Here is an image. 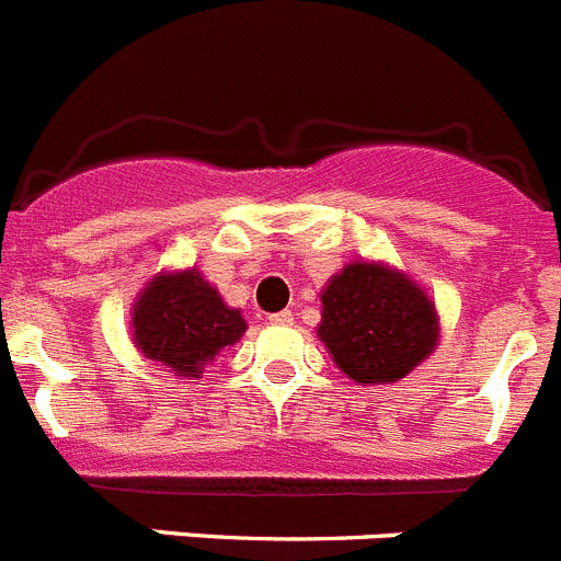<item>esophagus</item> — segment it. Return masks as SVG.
Returning <instances> with one entry per match:
<instances>
[{"instance_id":"esophagus-1","label":"esophagus","mask_w":561,"mask_h":561,"mask_svg":"<svg viewBox=\"0 0 561 561\" xmlns=\"http://www.w3.org/2000/svg\"><path fill=\"white\" fill-rule=\"evenodd\" d=\"M272 325H291L295 322V314L291 311H277V314H270Z\"/></svg>"}]
</instances>
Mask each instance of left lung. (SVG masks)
<instances>
[{"instance_id": "obj_1", "label": "left lung", "mask_w": 561, "mask_h": 561, "mask_svg": "<svg viewBox=\"0 0 561 561\" xmlns=\"http://www.w3.org/2000/svg\"><path fill=\"white\" fill-rule=\"evenodd\" d=\"M317 336L333 364L362 387L394 383L439 344L428 291L383 261H351L320 291Z\"/></svg>"}]
</instances>
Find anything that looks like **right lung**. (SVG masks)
<instances>
[{
    "label": "right lung",
    "mask_w": 561,
    "mask_h": 561,
    "mask_svg": "<svg viewBox=\"0 0 561 561\" xmlns=\"http://www.w3.org/2000/svg\"><path fill=\"white\" fill-rule=\"evenodd\" d=\"M244 331L239 308H230L197 266L152 275L130 311L133 344L188 383L203 378V369Z\"/></svg>",
    "instance_id": "obj_1"
}]
</instances>
